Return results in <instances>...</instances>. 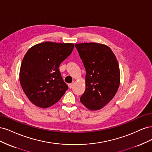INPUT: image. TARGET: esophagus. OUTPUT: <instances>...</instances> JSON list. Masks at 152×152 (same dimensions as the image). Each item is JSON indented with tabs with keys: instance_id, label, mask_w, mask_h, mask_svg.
<instances>
[{
	"instance_id": "1",
	"label": "esophagus",
	"mask_w": 152,
	"mask_h": 152,
	"mask_svg": "<svg viewBox=\"0 0 152 152\" xmlns=\"http://www.w3.org/2000/svg\"><path fill=\"white\" fill-rule=\"evenodd\" d=\"M68 87H69V88H70V89H72V87H73V83L69 84H68Z\"/></svg>"
}]
</instances>
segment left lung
<instances>
[{"instance_id":"obj_1","label":"left lung","mask_w":152,"mask_h":152,"mask_svg":"<svg viewBox=\"0 0 152 152\" xmlns=\"http://www.w3.org/2000/svg\"><path fill=\"white\" fill-rule=\"evenodd\" d=\"M86 68V90L80 102L90 110L102 109L117 93L121 82L117 59L107 45L95 42L75 44Z\"/></svg>"}]
</instances>
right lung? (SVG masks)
I'll return each instance as SVG.
<instances>
[{"mask_svg": "<svg viewBox=\"0 0 152 152\" xmlns=\"http://www.w3.org/2000/svg\"><path fill=\"white\" fill-rule=\"evenodd\" d=\"M73 48V43L45 42L34 45L25 54L20 82L27 98L37 107H50L65 93L68 87L58 68Z\"/></svg>", "mask_w": 152, "mask_h": 152, "instance_id": "right-lung-1", "label": "right lung"}]
</instances>
